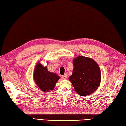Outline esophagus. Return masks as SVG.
<instances>
[{"mask_svg": "<svg viewBox=\"0 0 126 126\" xmlns=\"http://www.w3.org/2000/svg\"><path fill=\"white\" fill-rule=\"evenodd\" d=\"M62 78H63V79H66L67 78V75L66 74H64V75L62 76Z\"/></svg>", "mask_w": 126, "mask_h": 126, "instance_id": "34e87169", "label": "esophagus"}]
</instances>
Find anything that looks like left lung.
Returning a JSON list of instances; mask_svg holds the SVG:
<instances>
[{
    "mask_svg": "<svg viewBox=\"0 0 126 126\" xmlns=\"http://www.w3.org/2000/svg\"><path fill=\"white\" fill-rule=\"evenodd\" d=\"M74 68L68 78L77 94L82 96L90 95L99 87L101 71L98 64L90 58L79 56L73 60Z\"/></svg>",
    "mask_w": 126,
    "mask_h": 126,
    "instance_id": "1",
    "label": "left lung"
}]
</instances>
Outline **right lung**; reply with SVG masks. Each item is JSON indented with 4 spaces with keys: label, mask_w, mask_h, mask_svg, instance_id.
Instances as JSON below:
<instances>
[{
    "label": "right lung",
    "mask_w": 126,
    "mask_h": 126,
    "mask_svg": "<svg viewBox=\"0 0 126 126\" xmlns=\"http://www.w3.org/2000/svg\"><path fill=\"white\" fill-rule=\"evenodd\" d=\"M33 77L36 85L43 92H50L53 90L60 79L56 74L48 71L47 66H43L40 61L35 65Z\"/></svg>",
    "instance_id": "right-lung-1"
}]
</instances>
